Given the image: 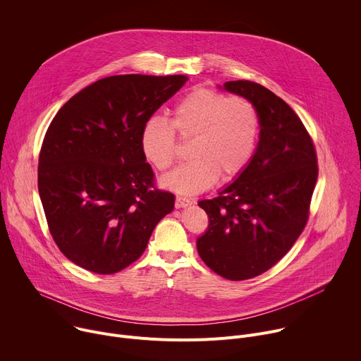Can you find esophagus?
Returning <instances> with one entry per match:
<instances>
[{
    "instance_id": "esophagus-1",
    "label": "esophagus",
    "mask_w": 361,
    "mask_h": 361,
    "mask_svg": "<svg viewBox=\"0 0 361 361\" xmlns=\"http://www.w3.org/2000/svg\"><path fill=\"white\" fill-rule=\"evenodd\" d=\"M192 201L187 197H177L176 200V209H185L188 205H191Z\"/></svg>"
}]
</instances>
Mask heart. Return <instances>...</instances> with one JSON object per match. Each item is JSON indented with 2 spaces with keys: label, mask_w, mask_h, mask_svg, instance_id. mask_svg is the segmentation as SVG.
I'll list each match as a JSON object with an SVG mask.
<instances>
[{
  "label": "heart",
  "mask_w": 361,
  "mask_h": 361,
  "mask_svg": "<svg viewBox=\"0 0 361 361\" xmlns=\"http://www.w3.org/2000/svg\"><path fill=\"white\" fill-rule=\"evenodd\" d=\"M259 114L252 102L241 95L227 97L213 88L195 87L171 109L170 121L152 116L140 133L144 157L159 171H169L177 157V136L191 140L190 161L161 180L178 194H197L230 180L250 163L257 137Z\"/></svg>",
  "instance_id": "b5f03b06"
}]
</instances>
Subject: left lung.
<instances>
[{"label":"left lung","mask_w":361,"mask_h":361,"mask_svg":"<svg viewBox=\"0 0 361 361\" xmlns=\"http://www.w3.org/2000/svg\"><path fill=\"white\" fill-rule=\"evenodd\" d=\"M259 114L260 141L248 166L200 207L210 219L197 240L201 260L219 276L241 281L277 264L310 216L319 166L314 142L284 99L248 80L224 82Z\"/></svg>","instance_id":"left-lung-1"}]
</instances>
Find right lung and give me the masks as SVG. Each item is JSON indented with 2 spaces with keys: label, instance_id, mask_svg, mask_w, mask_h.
<instances>
[{
  "label": "right lung",
  "instance_id": "1",
  "mask_svg": "<svg viewBox=\"0 0 361 361\" xmlns=\"http://www.w3.org/2000/svg\"><path fill=\"white\" fill-rule=\"evenodd\" d=\"M184 75H111L85 87L51 121L38 159L49 234L74 264L114 274L144 252L176 195L156 185L141 127Z\"/></svg>",
  "mask_w": 361,
  "mask_h": 361
}]
</instances>
